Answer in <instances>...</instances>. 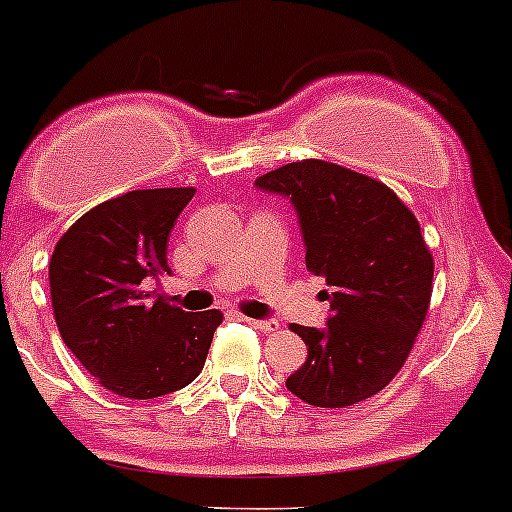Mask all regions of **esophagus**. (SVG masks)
I'll list each match as a JSON object with an SVG mask.
<instances>
[{"instance_id": "obj_1", "label": "esophagus", "mask_w": 512, "mask_h": 512, "mask_svg": "<svg viewBox=\"0 0 512 512\" xmlns=\"http://www.w3.org/2000/svg\"><path fill=\"white\" fill-rule=\"evenodd\" d=\"M243 321H246L248 326H253L256 331H261V334H272V331H277V321H274V318H243Z\"/></svg>"}]
</instances>
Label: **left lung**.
I'll list each match as a JSON object with an SVG mask.
<instances>
[{
    "instance_id": "8db88e82",
    "label": "left lung",
    "mask_w": 512,
    "mask_h": 512,
    "mask_svg": "<svg viewBox=\"0 0 512 512\" xmlns=\"http://www.w3.org/2000/svg\"><path fill=\"white\" fill-rule=\"evenodd\" d=\"M256 189L290 199L305 266L329 287L326 326H290L308 360L287 388L329 409L370 399L401 370L430 308L435 266L419 222L386 183L326 160L282 165Z\"/></svg>"
}]
</instances>
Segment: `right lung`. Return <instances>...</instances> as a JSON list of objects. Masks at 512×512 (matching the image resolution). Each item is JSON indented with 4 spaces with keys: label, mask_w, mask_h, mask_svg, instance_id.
<instances>
[{
    "label": "right lung",
    "mask_w": 512,
    "mask_h": 512,
    "mask_svg": "<svg viewBox=\"0 0 512 512\" xmlns=\"http://www.w3.org/2000/svg\"><path fill=\"white\" fill-rule=\"evenodd\" d=\"M194 189H142L98 204L56 243L48 279L59 334L108 391L155 399L202 373L220 310L186 313L144 292L170 274L168 238Z\"/></svg>",
    "instance_id": "right-lung-1"
}]
</instances>
